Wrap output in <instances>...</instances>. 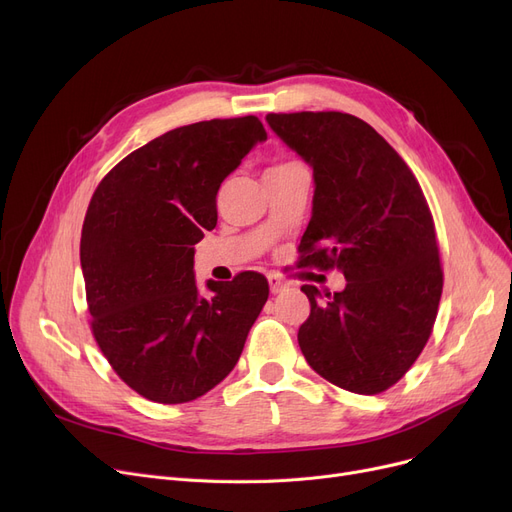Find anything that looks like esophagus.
Listing matches in <instances>:
<instances>
[{
    "label": "esophagus",
    "mask_w": 512,
    "mask_h": 512,
    "mask_svg": "<svg viewBox=\"0 0 512 512\" xmlns=\"http://www.w3.org/2000/svg\"><path fill=\"white\" fill-rule=\"evenodd\" d=\"M268 280H270V291L274 295H278V293H282V291H286V288H288V282L284 278H280L278 274H270Z\"/></svg>",
    "instance_id": "obj_1"
}]
</instances>
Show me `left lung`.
<instances>
[{
  "instance_id": "1",
  "label": "left lung",
  "mask_w": 512,
  "mask_h": 512,
  "mask_svg": "<svg viewBox=\"0 0 512 512\" xmlns=\"http://www.w3.org/2000/svg\"><path fill=\"white\" fill-rule=\"evenodd\" d=\"M265 119L314 169L301 268H337L347 280L324 297L301 288L311 311L299 347L328 383L383 393L412 368L437 318L443 270L427 198L404 159L358 117L326 110Z\"/></svg>"
}]
</instances>
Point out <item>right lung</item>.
<instances>
[{"label": "right lung", "mask_w": 512, "mask_h": 512, "mask_svg": "<svg viewBox=\"0 0 512 512\" xmlns=\"http://www.w3.org/2000/svg\"><path fill=\"white\" fill-rule=\"evenodd\" d=\"M268 138L253 115L171 129L110 169L87 207L81 270L94 339L119 379L186 404L236 366L268 301L257 272L198 293L194 244L217 224V190Z\"/></svg>", "instance_id": "right-lung-1"}]
</instances>
